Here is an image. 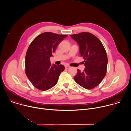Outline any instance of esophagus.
<instances>
[{
    "mask_svg": "<svg viewBox=\"0 0 131 131\" xmlns=\"http://www.w3.org/2000/svg\"><path fill=\"white\" fill-rule=\"evenodd\" d=\"M69 68H70V66H68V65L65 66V68H66V69H69Z\"/></svg>",
    "mask_w": 131,
    "mask_h": 131,
    "instance_id": "34e87169",
    "label": "esophagus"
}]
</instances>
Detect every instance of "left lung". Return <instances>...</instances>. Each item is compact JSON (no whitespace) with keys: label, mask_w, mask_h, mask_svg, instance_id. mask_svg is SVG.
I'll list each match as a JSON object with an SVG mask.
<instances>
[{"label":"left lung","mask_w":131,"mask_h":131,"mask_svg":"<svg viewBox=\"0 0 131 131\" xmlns=\"http://www.w3.org/2000/svg\"><path fill=\"white\" fill-rule=\"evenodd\" d=\"M80 46V53L84 59L83 71L78 69L74 79L77 83L87 90L98 86L106 75L107 57L101 41L89 32L70 35Z\"/></svg>","instance_id":"left-lung-1"}]
</instances>
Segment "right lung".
Segmentation results:
<instances>
[{
	"label": "right lung",
	"instance_id": "right-lung-1",
	"mask_svg": "<svg viewBox=\"0 0 131 131\" xmlns=\"http://www.w3.org/2000/svg\"><path fill=\"white\" fill-rule=\"evenodd\" d=\"M67 35L45 32L31 42L25 58L26 74L33 86L45 91L56 85L60 73L65 69L63 65H51L50 58Z\"/></svg>",
	"mask_w": 131,
	"mask_h": 131
}]
</instances>
